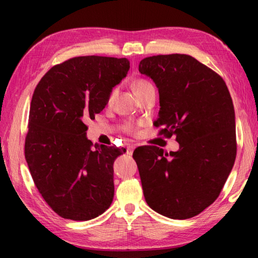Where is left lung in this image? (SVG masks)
Returning <instances> with one entry per match:
<instances>
[{
  "instance_id": "left-lung-1",
  "label": "left lung",
  "mask_w": 258,
  "mask_h": 258,
  "mask_svg": "<svg viewBox=\"0 0 258 258\" xmlns=\"http://www.w3.org/2000/svg\"><path fill=\"white\" fill-rule=\"evenodd\" d=\"M128 69L125 58L75 56L35 87L25 156L38 192L61 217L89 221L110 207L118 149L90 141L83 117L102 111Z\"/></svg>"
}]
</instances>
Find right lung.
Instances as JSON below:
<instances>
[{
    "mask_svg": "<svg viewBox=\"0 0 258 258\" xmlns=\"http://www.w3.org/2000/svg\"><path fill=\"white\" fill-rule=\"evenodd\" d=\"M139 72L158 87L160 134H174L178 151L157 148L138 164L149 207L173 220L202 213L220 196L237 154L232 99L224 81L186 54L141 60Z\"/></svg>",
    "mask_w": 258,
    "mask_h": 258,
    "instance_id": "right-lung-1",
    "label": "right lung"
}]
</instances>
